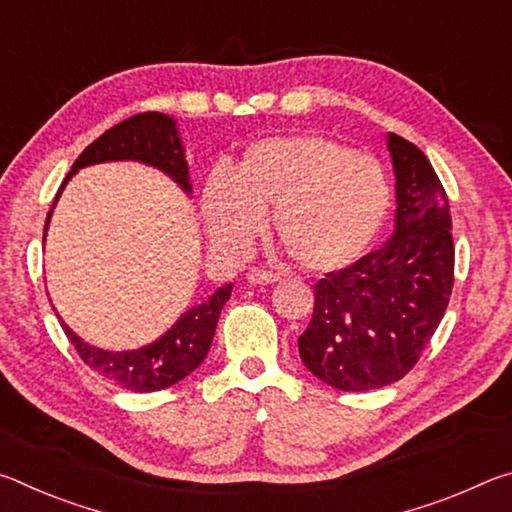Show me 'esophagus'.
Listing matches in <instances>:
<instances>
[{"instance_id":"34e87169","label":"esophagus","mask_w":512,"mask_h":512,"mask_svg":"<svg viewBox=\"0 0 512 512\" xmlns=\"http://www.w3.org/2000/svg\"><path fill=\"white\" fill-rule=\"evenodd\" d=\"M248 282L250 284H275V282H280V275L273 271H264V268H250Z\"/></svg>"}]
</instances>
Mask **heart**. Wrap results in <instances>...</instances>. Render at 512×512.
<instances>
[{
  "instance_id": "heart-1",
  "label": "heart",
  "mask_w": 512,
  "mask_h": 512,
  "mask_svg": "<svg viewBox=\"0 0 512 512\" xmlns=\"http://www.w3.org/2000/svg\"><path fill=\"white\" fill-rule=\"evenodd\" d=\"M391 207L381 162L325 135L266 137L250 144L232 171L205 183L203 210L214 241L244 248L273 212V237L316 273L357 264Z\"/></svg>"
}]
</instances>
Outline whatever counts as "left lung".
Here are the masks:
<instances>
[{
  "label": "left lung",
  "mask_w": 512,
  "mask_h": 512,
  "mask_svg": "<svg viewBox=\"0 0 512 512\" xmlns=\"http://www.w3.org/2000/svg\"><path fill=\"white\" fill-rule=\"evenodd\" d=\"M397 178L395 237L357 264L325 273L300 359L339 391H375L409 375L445 316L454 287L452 214L418 146L388 135Z\"/></svg>",
  "instance_id": "left-lung-1"
}]
</instances>
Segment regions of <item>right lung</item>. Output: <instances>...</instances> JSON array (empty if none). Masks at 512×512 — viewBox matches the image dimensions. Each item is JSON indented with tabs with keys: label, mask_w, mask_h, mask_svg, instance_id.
Listing matches in <instances>:
<instances>
[{
	"label": "right lung",
	"mask_w": 512,
	"mask_h": 512,
	"mask_svg": "<svg viewBox=\"0 0 512 512\" xmlns=\"http://www.w3.org/2000/svg\"><path fill=\"white\" fill-rule=\"evenodd\" d=\"M108 160H140L158 167L164 173L176 180V183L189 192V169L183 155V146H180L176 124L173 119L162 115V112H140L124 121H119L117 126H112L110 131L97 137L88 149H85L76 162L72 164V171L60 185V192L67 185V180L72 178V173L79 171L81 167ZM60 192L56 194V201ZM54 201V205H56ZM51 205V210H54ZM45 221V235L49 216ZM232 293V284L216 289L210 300H205L203 305L189 309L183 318L173 325L160 341H155L146 348L133 350V352H106L94 348V345L85 343L79 339L72 329H69L63 318L60 327H63L69 343L74 345V350L79 352V357L88 363L92 370H97L99 375L106 379L117 381L121 388L137 393H153L162 391L176 384V381L185 379L189 372H194L201 366L203 359L210 352V345L216 332V323H219L221 309L228 302Z\"/></svg>",
	"instance_id": "1"
}]
</instances>
